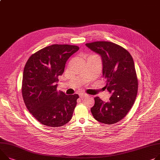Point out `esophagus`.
Instances as JSON below:
<instances>
[{
    "instance_id": "esophagus-1",
    "label": "esophagus",
    "mask_w": 160,
    "mask_h": 160,
    "mask_svg": "<svg viewBox=\"0 0 160 160\" xmlns=\"http://www.w3.org/2000/svg\"><path fill=\"white\" fill-rule=\"evenodd\" d=\"M79 97L81 98H85V97H88V95L85 94V93H81V94H79Z\"/></svg>"
}]
</instances>
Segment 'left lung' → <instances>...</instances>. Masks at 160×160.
I'll list each match as a JSON object with an SVG mask.
<instances>
[{
    "mask_svg": "<svg viewBox=\"0 0 160 160\" xmlns=\"http://www.w3.org/2000/svg\"><path fill=\"white\" fill-rule=\"evenodd\" d=\"M86 45L101 56L105 87L111 93L106 102L95 97L91 112L102 124H115L126 116L136 100L138 82L133 59L126 49L110 42H95Z\"/></svg>",
    "mask_w": 160,
    "mask_h": 160,
    "instance_id": "left-lung-1",
    "label": "left lung"
}]
</instances>
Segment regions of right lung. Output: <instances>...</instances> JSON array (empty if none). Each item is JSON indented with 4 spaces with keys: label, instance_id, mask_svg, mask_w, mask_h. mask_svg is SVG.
Returning <instances> with one entry per match:
<instances>
[{
    "label": "right lung",
    "instance_id": "obj_1",
    "mask_svg": "<svg viewBox=\"0 0 160 160\" xmlns=\"http://www.w3.org/2000/svg\"><path fill=\"white\" fill-rule=\"evenodd\" d=\"M79 49L70 45L48 46L31 55L24 67L22 87L24 103L44 126H63L72 117L79 95L58 92L57 82L67 61Z\"/></svg>",
    "mask_w": 160,
    "mask_h": 160
}]
</instances>
